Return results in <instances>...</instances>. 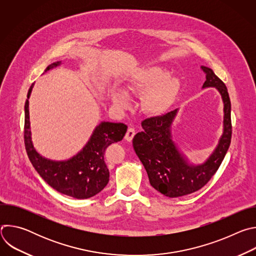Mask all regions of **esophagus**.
<instances>
[{"mask_svg": "<svg viewBox=\"0 0 256 256\" xmlns=\"http://www.w3.org/2000/svg\"><path fill=\"white\" fill-rule=\"evenodd\" d=\"M134 134H136V130H134V128H128V130H126V132L124 138H126L128 142H130V140H132V138L134 136Z\"/></svg>", "mask_w": 256, "mask_h": 256, "instance_id": "34e87169", "label": "esophagus"}]
</instances>
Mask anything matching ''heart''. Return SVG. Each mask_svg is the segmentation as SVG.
<instances>
[{"instance_id": "heart-1", "label": "heart", "mask_w": 256, "mask_h": 256, "mask_svg": "<svg viewBox=\"0 0 256 256\" xmlns=\"http://www.w3.org/2000/svg\"><path fill=\"white\" fill-rule=\"evenodd\" d=\"M179 88V80L168 76V70L154 66L140 70L128 80L126 91L130 95H144V108L150 114H159L168 105ZM120 89L112 88L109 97L112 104L120 109L128 106V97Z\"/></svg>"}]
</instances>
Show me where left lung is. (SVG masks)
<instances>
[{
	"instance_id": "8db88e82",
	"label": "left lung",
	"mask_w": 256,
	"mask_h": 256,
	"mask_svg": "<svg viewBox=\"0 0 256 256\" xmlns=\"http://www.w3.org/2000/svg\"><path fill=\"white\" fill-rule=\"evenodd\" d=\"M202 68L206 74L202 88H216L224 103L223 134L206 161L200 165L190 164L176 147L172 140L171 124L177 109L142 120L144 130L132 138L134 152L148 173L151 186L165 196H184L204 186L220 167L231 142V101L227 87L212 68L208 66Z\"/></svg>"
}]
</instances>
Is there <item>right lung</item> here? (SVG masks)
Instances as JSON below:
<instances>
[{"label": "right lung", "instance_id": "obj_1", "mask_svg": "<svg viewBox=\"0 0 256 256\" xmlns=\"http://www.w3.org/2000/svg\"><path fill=\"white\" fill-rule=\"evenodd\" d=\"M60 64H50L44 72ZM33 85L28 90L25 102L24 142L30 162L46 184L56 192L84 200L99 194L108 184L109 171L104 161V153L109 144L124 138L128 126L124 124L102 122L99 124L85 147L74 157L64 161H52L42 157L32 144L29 120V97Z\"/></svg>", "mask_w": 256, "mask_h": 256}]
</instances>
